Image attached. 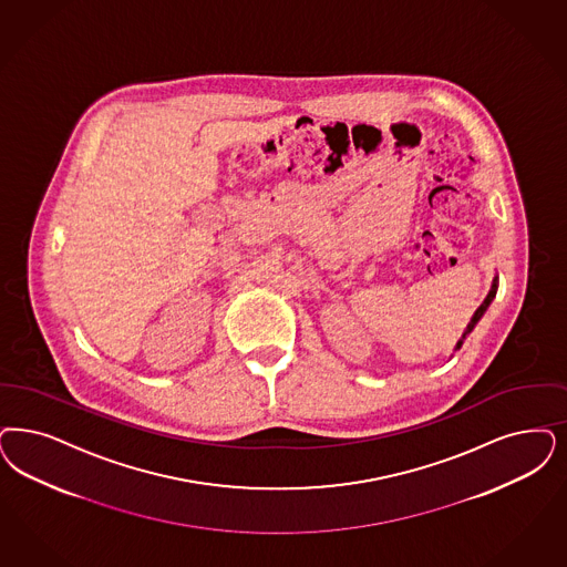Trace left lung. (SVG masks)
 Listing matches in <instances>:
<instances>
[{
  "instance_id": "1",
  "label": "left lung",
  "mask_w": 567,
  "mask_h": 567,
  "mask_svg": "<svg viewBox=\"0 0 567 567\" xmlns=\"http://www.w3.org/2000/svg\"><path fill=\"white\" fill-rule=\"evenodd\" d=\"M496 289H498V278H494V282H492V289H489L488 297L484 299V303L477 308V312L473 313V318H471V322H468L467 331H465V334H463V339L467 337L468 332L473 331V327L480 322V318L484 316V312L488 310L489 303H492V299H494V295H496ZM463 339L456 343V350L463 346Z\"/></svg>"
}]
</instances>
